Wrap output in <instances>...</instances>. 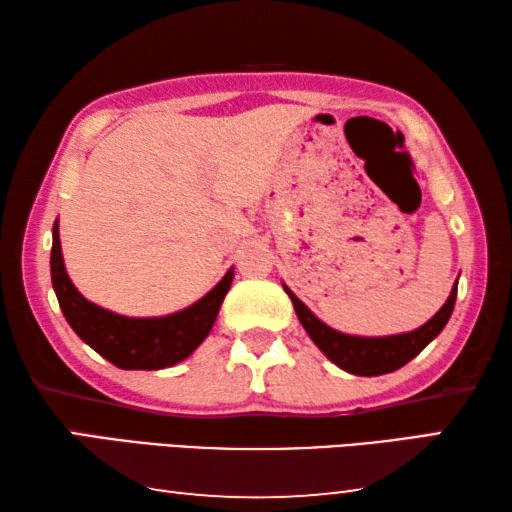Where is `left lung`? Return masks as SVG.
<instances>
[{
  "mask_svg": "<svg viewBox=\"0 0 512 512\" xmlns=\"http://www.w3.org/2000/svg\"><path fill=\"white\" fill-rule=\"evenodd\" d=\"M282 287L291 298L300 325L305 327L309 339L318 345V350L323 352L334 366L350 372V375L377 377L406 366V363L418 357V354L443 332L456 305L458 280L454 282L452 293H449L445 305L440 307L427 323L413 329V332L391 336H354L339 332V329L323 323V320H320L314 311L287 287V284H282Z\"/></svg>",
  "mask_w": 512,
  "mask_h": 512,
  "instance_id": "1",
  "label": "left lung"
}]
</instances>
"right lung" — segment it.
Listing matches in <instances>:
<instances>
[{"mask_svg":"<svg viewBox=\"0 0 512 512\" xmlns=\"http://www.w3.org/2000/svg\"><path fill=\"white\" fill-rule=\"evenodd\" d=\"M51 235V284L65 320L83 343L121 370H162L185 361L212 332L225 293L230 291L235 277V266H230L203 298L173 314L149 318L121 316L83 298L67 275L58 221Z\"/></svg>","mask_w":512,"mask_h":512,"instance_id":"right-lung-1","label":"right lung"}]
</instances>
